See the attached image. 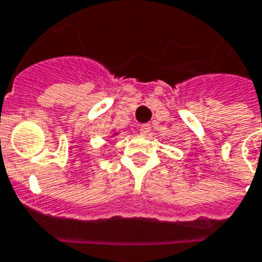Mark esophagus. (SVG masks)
I'll return each instance as SVG.
<instances>
[{"label": "esophagus", "mask_w": 262, "mask_h": 262, "mask_svg": "<svg viewBox=\"0 0 262 262\" xmlns=\"http://www.w3.org/2000/svg\"><path fill=\"white\" fill-rule=\"evenodd\" d=\"M150 127H151V126L148 125V123H144V125L140 126V133H142V135H147L148 132H150Z\"/></svg>", "instance_id": "1"}]
</instances>
